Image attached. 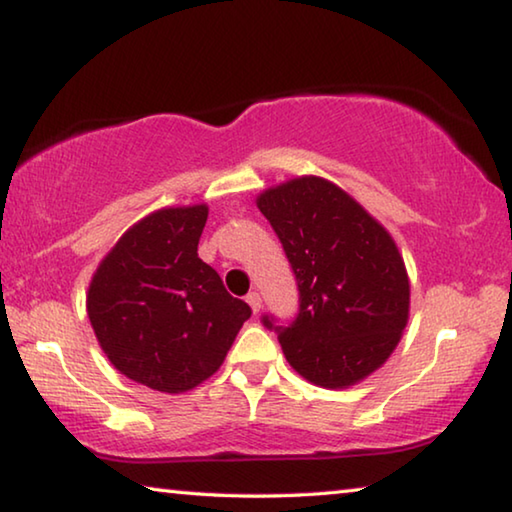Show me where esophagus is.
<instances>
[{"instance_id": "1", "label": "esophagus", "mask_w": 512, "mask_h": 512, "mask_svg": "<svg viewBox=\"0 0 512 512\" xmlns=\"http://www.w3.org/2000/svg\"><path fill=\"white\" fill-rule=\"evenodd\" d=\"M246 302L250 305V309L255 311V314H257L259 309H262V298H259V293H257V291H250L248 296H246Z\"/></svg>"}]
</instances>
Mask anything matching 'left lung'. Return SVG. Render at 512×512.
I'll return each instance as SVG.
<instances>
[{"mask_svg": "<svg viewBox=\"0 0 512 512\" xmlns=\"http://www.w3.org/2000/svg\"><path fill=\"white\" fill-rule=\"evenodd\" d=\"M298 282V316L275 329L307 381L348 388L384 363L409 320V275L393 237L341 187L293 178L257 196Z\"/></svg>", "mask_w": 512, "mask_h": 512, "instance_id": "obj_1", "label": "left lung"}]
</instances>
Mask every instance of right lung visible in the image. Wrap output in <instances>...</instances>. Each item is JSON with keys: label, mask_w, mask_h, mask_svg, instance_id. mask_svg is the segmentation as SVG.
I'll return each instance as SVG.
<instances>
[{"label": "right lung", "mask_w": 512, "mask_h": 512, "mask_svg": "<svg viewBox=\"0 0 512 512\" xmlns=\"http://www.w3.org/2000/svg\"><path fill=\"white\" fill-rule=\"evenodd\" d=\"M205 221L207 205L144 216L103 257L88 289L90 323L112 366L160 393L212 377L250 318L198 257Z\"/></svg>", "instance_id": "obj_1"}]
</instances>
